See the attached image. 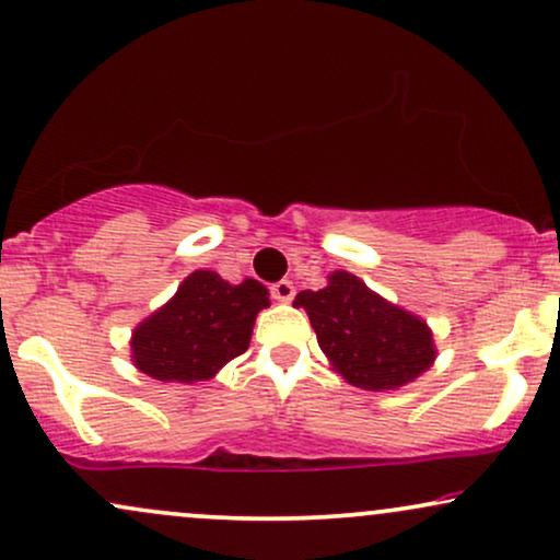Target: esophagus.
<instances>
[{
  "label": "esophagus",
  "mask_w": 560,
  "mask_h": 560,
  "mask_svg": "<svg viewBox=\"0 0 560 560\" xmlns=\"http://www.w3.org/2000/svg\"><path fill=\"white\" fill-rule=\"evenodd\" d=\"M271 298H273L276 302H292V298H294L292 281H287V279L276 281V284L271 287Z\"/></svg>",
  "instance_id": "34e87169"
}]
</instances>
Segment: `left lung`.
Instances as JSON below:
<instances>
[{"label": "left lung", "mask_w": 560, "mask_h": 560, "mask_svg": "<svg viewBox=\"0 0 560 560\" xmlns=\"http://www.w3.org/2000/svg\"><path fill=\"white\" fill-rule=\"evenodd\" d=\"M294 307H305L323 354L357 388L407 386L435 360L428 323L390 305L349 271H334L318 292H300Z\"/></svg>", "instance_id": "left-lung-1"}]
</instances>
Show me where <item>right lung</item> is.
<instances>
[{"instance_id":"add662e5","label":"right lung","mask_w":560,"mask_h":560,"mask_svg":"<svg viewBox=\"0 0 560 560\" xmlns=\"http://www.w3.org/2000/svg\"><path fill=\"white\" fill-rule=\"evenodd\" d=\"M268 289L255 279L229 284L213 271H195L177 294L132 331V362L156 381H208L250 345L255 315L268 307Z\"/></svg>"}]
</instances>
